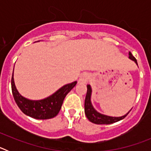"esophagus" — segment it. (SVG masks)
<instances>
[{"label":"esophagus","instance_id":"esophagus-1","mask_svg":"<svg viewBox=\"0 0 151 151\" xmlns=\"http://www.w3.org/2000/svg\"><path fill=\"white\" fill-rule=\"evenodd\" d=\"M89 78V75L87 73H84L81 75V76L79 77L78 79V83L79 84H85L88 82V80Z\"/></svg>","mask_w":151,"mask_h":151}]
</instances>
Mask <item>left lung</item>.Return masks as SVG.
Returning a JSON list of instances; mask_svg holds the SVG:
<instances>
[{"instance_id": "8db88e82", "label": "left lung", "mask_w": 151, "mask_h": 151, "mask_svg": "<svg viewBox=\"0 0 151 151\" xmlns=\"http://www.w3.org/2000/svg\"><path fill=\"white\" fill-rule=\"evenodd\" d=\"M129 58L132 60L134 61L137 65H138V63L137 60L132 56V54H131V52L129 53ZM91 93H92V89L90 85H87V94H86V97H85V113L86 115V117L88 118L90 122H93L94 124H97V125H100V124H112L114 123V122H116L118 121H120L122 119H123L126 116L129 114V112L132 110L131 109L129 112H128L126 114H125L124 116H106L104 114H102V113L97 112L93 106L91 104Z\"/></svg>"}]
</instances>
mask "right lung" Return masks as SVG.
I'll list each match as a JSON object with an SVG mask.
<instances>
[{
  "label": "right lung",
  "mask_w": 151,
  "mask_h": 151,
  "mask_svg": "<svg viewBox=\"0 0 151 151\" xmlns=\"http://www.w3.org/2000/svg\"><path fill=\"white\" fill-rule=\"evenodd\" d=\"M76 81L66 84L45 99L33 101L24 97L19 93L14 83L13 73L11 79L12 93L17 106L26 115L36 119H48L55 117L60 110L66 94L76 86Z\"/></svg>",
  "instance_id": "add662e5"
}]
</instances>
